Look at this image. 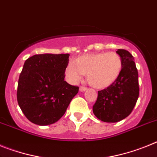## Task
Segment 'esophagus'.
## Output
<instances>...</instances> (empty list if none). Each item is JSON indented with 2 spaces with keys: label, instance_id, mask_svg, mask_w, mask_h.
I'll use <instances>...</instances> for the list:
<instances>
[{
  "label": "esophagus",
  "instance_id": "obj_1",
  "mask_svg": "<svg viewBox=\"0 0 157 157\" xmlns=\"http://www.w3.org/2000/svg\"><path fill=\"white\" fill-rule=\"evenodd\" d=\"M88 89V88L87 87H84V86H80V92H84L85 90Z\"/></svg>",
  "mask_w": 157,
  "mask_h": 157
}]
</instances>
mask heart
Instances as JSON below:
<instances>
[{
  "label": "heart",
  "mask_w": 157,
  "mask_h": 157,
  "mask_svg": "<svg viewBox=\"0 0 157 157\" xmlns=\"http://www.w3.org/2000/svg\"><path fill=\"white\" fill-rule=\"evenodd\" d=\"M122 68V58L115 52L85 54L76 58L66 69L68 77L73 81L86 74L91 86L96 88L108 87L116 80Z\"/></svg>",
  "instance_id": "obj_1"
}]
</instances>
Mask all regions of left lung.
I'll return each instance as SVG.
<instances>
[{
    "label": "left lung",
    "instance_id": "left-lung-1",
    "mask_svg": "<svg viewBox=\"0 0 157 157\" xmlns=\"http://www.w3.org/2000/svg\"><path fill=\"white\" fill-rule=\"evenodd\" d=\"M122 68L113 84L98 92L96 102L92 107L93 113L105 122H117L129 116L139 96L138 72L134 58L126 50L118 49Z\"/></svg>",
    "mask_w": 157,
    "mask_h": 157
}]
</instances>
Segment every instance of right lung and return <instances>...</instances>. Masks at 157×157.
<instances>
[{"label":"right lung","instance_id":"right-lung-1","mask_svg":"<svg viewBox=\"0 0 157 157\" xmlns=\"http://www.w3.org/2000/svg\"><path fill=\"white\" fill-rule=\"evenodd\" d=\"M69 54H35L24 62L16 97L21 111L32 123L58 122L79 91L64 78Z\"/></svg>","mask_w":157,"mask_h":157}]
</instances>
